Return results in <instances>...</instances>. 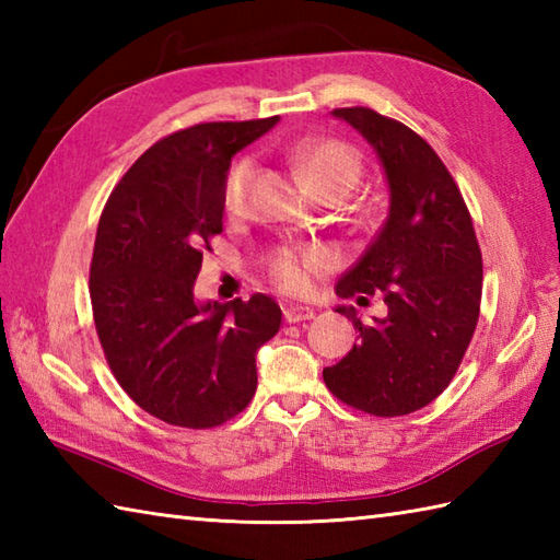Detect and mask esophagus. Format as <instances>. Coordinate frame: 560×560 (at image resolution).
Here are the masks:
<instances>
[{
    "instance_id": "1",
    "label": "esophagus",
    "mask_w": 560,
    "mask_h": 560,
    "mask_svg": "<svg viewBox=\"0 0 560 560\" xmlns=\"http://www.w3.org/2000/svg\"><path fill=\"white\" fill-rule=\"evenodd\" d=\"M315 311L313 307H305V305H287L283 307V319L287 323L295 325V323H305V319H313Z\"/></svg>"
}]
</instances>
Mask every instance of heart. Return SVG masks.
<instances>
[{
  "label": "heart",
  "mask_w": 560,
  "mask_h": 560,
  "mask_svg": "<svg viewBox=\"0 0 560 560\" xmlns=\"http://www.w3.org/2000/svg\"><path fill=\"white\" fill-rule=\"evenodd\" d=\"M293 168L301 173L317 197H343L359 183L363 161L351 144L335 137H305L287 149ZM257 165L249 156L237 159L223 180V209L237 217L247 207ZM267 277L283 293L301 295L313 289V279L327 267L323 249L301 245H277L265 259Z\"/></svg>",
  "instance_id": "obj_1"
}]
</instances>
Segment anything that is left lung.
Returning a JSON list of instances; mask_svg holds the SVG:
<instances>
[{
    "label": "left lung",
    "instance_id": "8db88e82",
    "mask_svg": "<svg viewBox=\"0 0 560 560\" xmlns=\"http://www.w3.org/2000/svg\"><path fill=\"white\" fill-rule=\"evenodd\" d=\"M371 141L389 183V217L363 257L337 283L341 299L383 295L385 317L363 325L359 343L325 368L331 395L371 416L423 409L467 353L481 311V247L464 197L433 147L363 105L331 110Z\"/></svg>",
    "mask_w": 560,
    "mask_h": 560
}]
</instances>
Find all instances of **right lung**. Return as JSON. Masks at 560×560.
<instances>
[{
	"label": "right lung",
	"instance_id": "1",
	"mask_svg": "<svg viewBox=\"0 0 560 560\" xmlns=\"http://www.w3.org/2000/svg\"><path fill=\"white\" fill-rule=\"evenodd\" d=\"M279 115L201 122L159 139L105 201L91 257L93 323L117 383L147 413L213 428L257 389L255 353L279 331L269 295L195 303L201 255L223 231V180L233 153Z\"/></svg>",
	"mask_w": 560,
	"mask_h": 560
}]
</instances>
